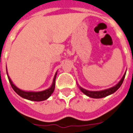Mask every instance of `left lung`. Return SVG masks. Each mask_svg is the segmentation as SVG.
<instances>
[{
  "label": "left lung",
  "instance_id": "obj_1",
  "mask_svg": "<svg viewBox=\"0 0 133 133\" xmlns=\"http://www.w3.org/2000/svg\"><path fill=\"white\" fill-rule=\"evenodd\" d=\"M127 72V71H126ZM126 72L124 74L123 77H122V79L120 80L118 83L116 85H114V87H112L110 88H108V89H104V90L101 91H89L87 90V89H84L83 87H81L79 84H77L78 87H79V89L81 91V92L83 93L85 95H86L87 96L89 97H91V98H96V99H98V98H102V97H105L108 96H110L111 94H114L115 91L118 90V89L120 88V87L121 86V85L123 83V81L126 75Z\"/></svg>",
  "mask_w": 133,
  "mask_h": 133
}]
</instances>
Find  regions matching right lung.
Instances as JSON below:
<instances>
[{
  "label": "right lung",
  "mask_w": 133,
  "mask_h": 133,
  "mask_svg": "<svg viewBox=\"0 0 133 133\" xmlns=\"http://www.w3.org/2000/svg\"><path fill=\"white\" fill-rule=\"evenodd\" d=\"M6 69L8 79H9V81L10 84H11L12 88L19 96H20L21 97L24 98V99H28V100L30 101H35V102H41V101H44L47 99L52 94V93L54 92V88H55L56 77V75H57V71H56V72L54 75L52 83L51 86L48 89H45L44 91H24L18 88L12 83V80L9 77V74H8L7 72V68H6Z\"/></svg>",
  "instance_id": "right-lung-1"
}]
</instances>
